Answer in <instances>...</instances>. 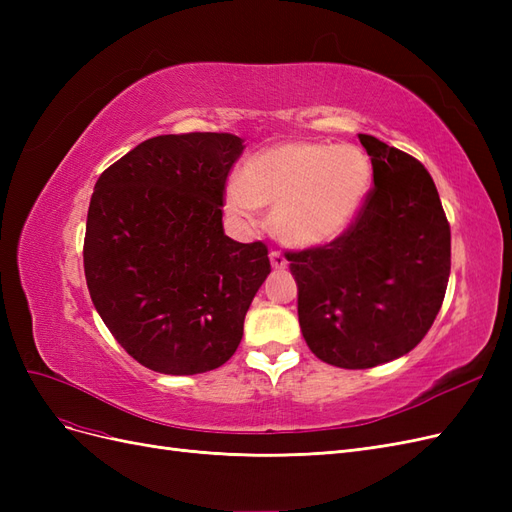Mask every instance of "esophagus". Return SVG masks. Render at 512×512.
I'll use <instances>...</instances> for the list:
<instances>
[{
    "instance_id": "1",
    "label": "esophagus",
    "mask_w": 512,
    "mask_h": 512,
    "mask_svg": "<svg viewBox=\"0 0 512 512\" xmlns=\"http://www.w3.org/2000/svg\"><path fill=\"white\" fill-rule=\"evenodd\" d=\"M269 260H271V267L273 269H286L288 267V260L284 258V254L275 252V250L269 254Z\"/></svg>"
}]
</instances>
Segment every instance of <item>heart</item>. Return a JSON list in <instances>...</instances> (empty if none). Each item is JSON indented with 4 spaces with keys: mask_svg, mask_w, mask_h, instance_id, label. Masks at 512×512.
Segmentation results:
<instances>
[{
    "mask_svg": "<svg viewBox=\"0 0 512 512\" xmlns=\"http://www.w3.org/2000/svg\"><path fill=\"white\" fill-rule=\"evenodd\" d=\"M371 162L354 145L284 141L256 151L226 190V209L254 224L271 209L273 235L292 247L329 243L352 224L371 188Z\"/></svg>",
    "mask_w": 512,
    "mask_h": 512,
    "instance_id": "heart-1",
    "label": "heart"
}]
</instances>
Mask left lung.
<instances>
[{"label": "left lung", "mask_w": 512, "mask_h": 512, "mask_svg": "<svg viewBox=\"0 0 512 512\" xmlns=\"http://www.w3.org/2000/svg\"><path fill=\"white\" fill-rule=\"evenodd\" d=\"M374 188L335 241L288 252L299 324L320 361L367 369L408 354L436 320L451 275V226L427 168L359 134Z\"/></svg>", "instance_id": "left-lung-1"}]
</instances>
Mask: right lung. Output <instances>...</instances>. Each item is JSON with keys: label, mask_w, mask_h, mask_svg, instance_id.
<instances>
[{"label": "right lung", "mask_w": 512, "mask_h": 512, "mask_svg": "<svg viewBox=\"0 0 512 512\" xmlns=\"http://www.w3.org/2000/svg\"><path fill=\"white\" fill-rule=\"evenodd\" d=\"M235 134H162L96 181L87 211L85 280L100 318L132 359L170 376L224 365L271 273L267 245L224 235Z\"/></svg>", "instance_id": "add662e5"}]
</instances>
